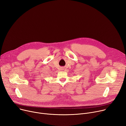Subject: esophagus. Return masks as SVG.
<instances>
[{"label":"esophagus","mask_w":126,"mask_h":126,"mask_svg":"<svg viewBox=\"0 0 126 126\" xmlns=\"http://www.w3.org/2000/svg\"><path fill=\"white\" fill-rule=\"evenodd\" d=\"M63 69H63H63H63Z\"/></svg>","instance_id":"1"}]
</instances>
